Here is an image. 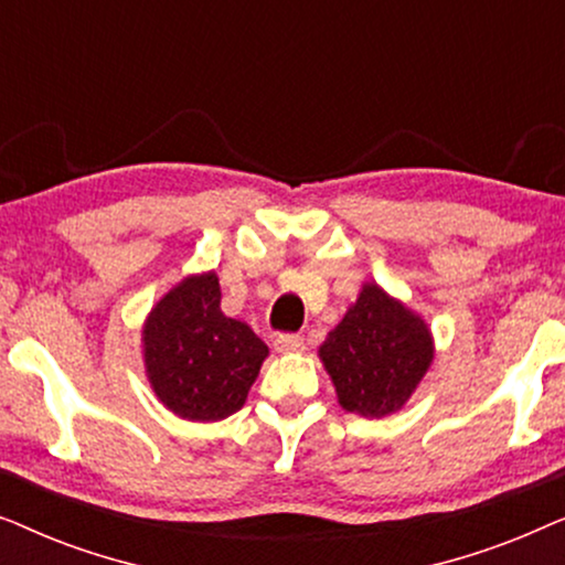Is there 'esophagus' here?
I'll return each instance as SVG.
<instances>
[{"label": "esophagus", "instance_id": "1", "mask_svg": "<svg viewBox=\"0 0 565 565\" xmlns=\"http://www.w3.org/2000/svg\"><path fill=\"white\" fill-rule=\"evenodd\" d=\"M306 339L300 334H280L275 337V350L288 354V352H303Z\"/></svg>", "mask_w": 565, "mask_h": 565}]
</instances>
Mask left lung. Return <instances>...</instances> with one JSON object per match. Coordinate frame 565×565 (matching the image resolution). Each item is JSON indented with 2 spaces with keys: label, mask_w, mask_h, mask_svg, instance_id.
Returning <instances> with one entry per match:
<instances>
[{
  "label": "left lung",
  "mask_w": 565,
  "mask_h": 565,
  "mask_svg": "<svg viewBox=\"0 0 565 565\" xmlns=\"http://www.w3.org/2000/svg\"><path fill=\"white\" fill-rule=\"evenodd\" d=\"M319 354L347 412L385 416L427 373L431 337L419 316L367 282Z\"/></svg>",
  "instance_id": "1"
}]
</instances>
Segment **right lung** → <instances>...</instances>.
<instances>
[{
  "instance_id": "obj_1",
  "label": "right lung",
  "mask_w": 565,
  "mask_h": 565,
  "mask_svg": "<svg viewBox=\"0 0 565 565\" xmlns=\"http://www.w3.org/2000/svg\"><path fill=\"white\" fill-rule=\"evenodd\" d=\"M267 344L221 311L215 273L188 277L143 329L146 373L161 404L190 422H218L244 406Z\"/></svg>"
}]
</instances>
